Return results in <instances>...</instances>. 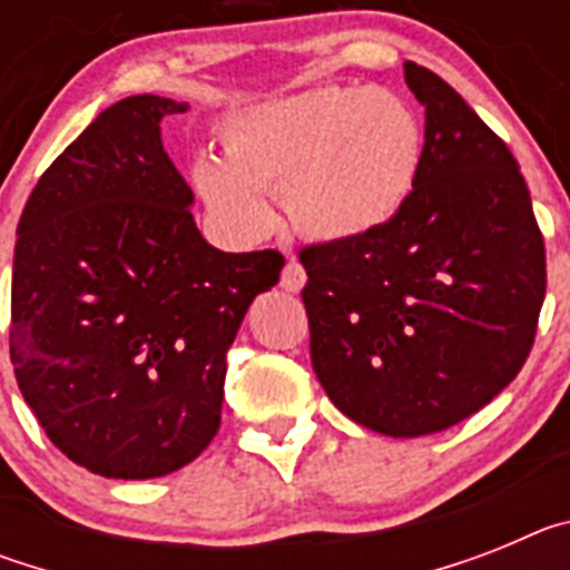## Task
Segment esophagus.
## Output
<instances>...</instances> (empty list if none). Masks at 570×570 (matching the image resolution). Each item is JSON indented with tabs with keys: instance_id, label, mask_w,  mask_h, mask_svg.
I'll return each instance as SVG.
<instances>
[{
	"instance_id": "34e87169",
	"label": "esophagus",
	"mask_w": 570,
	"mask_h": 570,
	"mask_svg": "<svg viewBox=\"0 0 570 570\" xmlns=\"http://www.w3.org/2000/svg\"><path fill=\"white\" fill-rule=\"evenodd\" d=\"M305 279H308V276H305V268H302L296 259H291L288 265H285V271H282L279 285L288 291V294H299V291L305 288Z\"/></svg>"
}]
</instances>
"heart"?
I'll use <instances>...</instances> for the list:
<instances>
[{
  "instance_id": "1",
  "label": "heart",
  "mask_w": 570,
  "mask_h": 570,
  "mask_svg": "<svg viewBox=\"0 0 570 570\" xmlns=\"http://www.w3.org/2000/svg\"><path fill=\"white\" fill-rule=\"evenodd\" d=\"M225 159L194 156L190 188L216 228L236 242L274 225L268 194L296 230L351 242L385 228L411 199L425 130L414 105L385 88L322 85L225 116Z\"/></svg>"
}]
</instances>
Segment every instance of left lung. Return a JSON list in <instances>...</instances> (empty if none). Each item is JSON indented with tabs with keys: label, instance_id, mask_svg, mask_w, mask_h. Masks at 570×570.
Returning <instances> with one entry per match:
<instances>
[{
	"label": "left lung",
	"instance_id": "1",
	"mask_svg": "<svg viewBox=\"0 0 570 570\" xmlns=\"http://www.w3.org/2000/svg\"><path fill=\"white\" fill-rule=\"evenodd\" d=\"M425 154L371 236L302 248L311 362L347 420L425 436L520 374L546 299V242L508 145L434 70L405 62Z\"/></svg>",
	"mask_w": 570,
	"mask_h": 570
}]
</instances>
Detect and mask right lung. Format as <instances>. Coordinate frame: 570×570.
Wrapping results in <instances>:
<instances>
[{"instance_id": "1", "label": "right lung", "mask_w": 570, "mask_h": 570, "mask_svg": "<svg viewBox=\"0 0 570 570\" xmlns=\"http://www.w3.org/2000/svg\"><path fill=\"white\" fill-rule=\"evenodd\" d=\"M185 110L154 94L110 105L45 170L17 228L19 391L50 442L108 480L165 476L208 448L225 354L285 265L199 234L159 130Z\"/></svg>"}]
</instances>
